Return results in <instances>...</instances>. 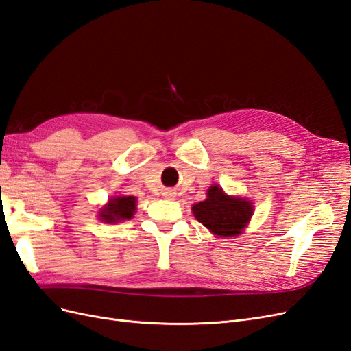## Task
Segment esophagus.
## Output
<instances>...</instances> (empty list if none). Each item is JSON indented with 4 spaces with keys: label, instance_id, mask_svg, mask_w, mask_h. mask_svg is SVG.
<instances>
[{
    "label": "esophagus",
    "instance_id": "esophagus-1",
    "mask_svg": "<svg viewBox=\"0 0 351 351\" xmlns=\"http://www.w3.org/2000/svg\"><path fill=\"white\" fill-rule=\"evenodd\" d=\"M162 196H164L165 199H174V197H176V193L173 192V190H165V192L162 193Z\"/></svg>",
    "mask_w": 351,
    "mask_h": 351
}]
</instances>
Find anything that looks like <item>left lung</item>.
<instances>
[{"instance_id":"left-lung-1","label":"left lung","mask_w":351,"mask_h":351,"mask_svg":"<svg viewBox=\"0 0 351 351\" xmlns=\"http://www.w3.org/2000/svg\"><path fill=\"white\" fill-rule=\"evenodd\" d=\"M195 218L212 234L234 237L247 227L253 215V204L244 197L228 196L218 184L208 189L206 199L192 206Z\"/></svg>"}]
</instances>
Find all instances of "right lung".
I'll return each instance as SVG.
<instances>
[{"mask_svg":"<svg viewBox=\"0 0 351 351\" xmlns=\"http://www.w3.org/2000/svg\"><path fill=\"white\" fill-rule=\"evenodd\" d=\"M136 202L137 199L134 196H114L107 205L101 208L99 219L107 224L130 219L136 212Z\"/></svg>","mask_w":351,"mask_h":351,"instance_id":"add662e5","label":"right lung"}]
</instances>
